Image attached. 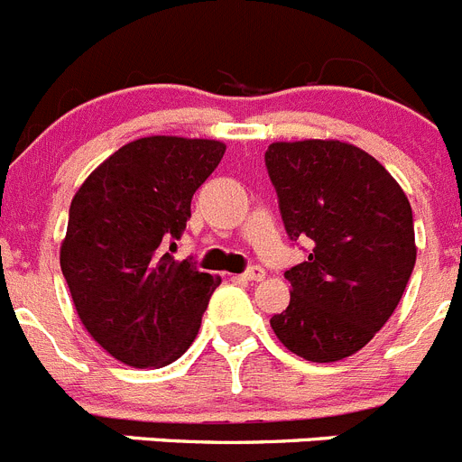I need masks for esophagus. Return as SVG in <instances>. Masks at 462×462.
Instances as JSON below:
<instances>
[{"label":"esophagus","mask_w":462,"mask_h":462,"mask_svg":"<svg viewBox=\"0 0 462 462\" xmlns=\"http://www.w3.org/2000/svg\"><path fill=\"white\" fill-rule=\"evenodd\" d=\"M241 278H244V281L257 282V281H262V278H264V269L257 267V264H253V267H248L246 272L241 273Z\"/></svg>","instance_id":"esophagus-1"}]
</instances>
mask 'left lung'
<instances>
[{"label":"left lung","mask_w":462,"mask_h":462,"mask_svg":"<svg viewBox=\"0 0 462 462\" xmlns=\"http://www.w3.org/2000/svg\"><path fill=\"white\" fill-rule=\"evenodd\" d=\"M292 241L290 306L272 329L290 352L329 364L359 352L392 318L412 276V207L384 165L340 140L273 143L264 153Z\"/></svg>","instance_id":"left-lung-1"}]
</instances>
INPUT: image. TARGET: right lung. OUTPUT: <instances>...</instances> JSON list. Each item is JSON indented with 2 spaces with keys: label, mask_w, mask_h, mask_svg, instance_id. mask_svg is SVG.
<instances>
[{
  "label": "right lung",
  "mask_w": 462,
  "mask_h": 462,
  "mask_svg": "<svg viewBox=\"0 0 462 462\" xmlns=\"http://www.w3.org/2000/svg\"><path fill=\"white\" fill-rule=\"evenodd\" d=\"M226 144L149 135L103 161L78 189L61 241V273L80 322L107 355L133 368L180 359L221 278L177 262L193 193Z\"/></svg>",
  "instance_id": "obj_1"
}]
</instances>
